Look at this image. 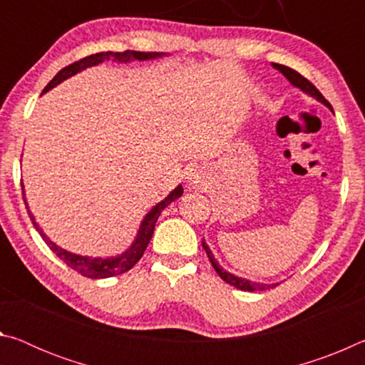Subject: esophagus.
<instances>
[{
    "mask_svg": "<svg viewBox=\"0 0 365 365\" xmlns=\"http://www.w3.org/2000/svg\"><path fill=\"white\" fill-rule=\"evenodd\" d=\"M190 188H200L205 185V174H202V169L200 165H191L187 169V177H185Z\"/></svg>",
    "mask_w": 365,
    "mask_h": 365,
    "instance_id": "34e87169",
    "label": "esophagus"
}]
</instances>
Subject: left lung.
I'll list each match as a JSON object with an SVG mask.
<instances>
[{
	"instance_id": "1",
	"label": "left lung",
	"mask_w": 365,
	"mask_h": 365,
	"mask_svg": "<svg viewBox=\"0 0 365 365\" xmlns=\"http://www.w3.org/2000/svg\"><path fill=\"white\" fill-rule=\"evenodd\" d=\"M274 67H275V69H279L283 73V76H285L289 80V83H293L294 86H298L299 90L304 91V93L311 95L312 98H316L317 101L324 103L327 108L331 109V104L325 100L324 95L320 93V91L316 88V86H314L311 82H309L306 77H302L299 72L293 71L292 67H287V66H282V64H275V63H274ZM202 248H205L206 255L209 257V261H211L215 272H217L220 279L224 280V282H227L228 285H232V287L238 288V289H243V292H264V289H269V288H274V287L279 285V283H270V285H267V283H256V282H250V280H246V279H240V277L233 275V274H230V272H227V270H224V269L220 267V265L217 264V261H215V257H214V255L211 252V250H209V246L205 243V240H202Z\"/></svg>"
}]
</instances>
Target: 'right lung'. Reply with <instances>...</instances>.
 <instances>
[{
  "label": "right lung",
  "mask_w": 365,
  "mask_h": 365,
  "mask_svg": "<svg viewBox=\"0 0 365 365\" xmlns=\"http://www.w3.org/2000/svg\"><path fill=\"white\" fill-rule=\"evenodd\" d=\"M159 56H163V54L145 53V51H130V49H127V51H123V53L106 51V53L90 54V56H86V58L80 59V61H76V63H72L69 66H66L64 69H61L56 73V76L53 77L51 82H49L45 86L43 93H46L48 90H51L53 86H56L58 83L63 82V80L76 76L77 72L86 69V67L100 64V63H103V61L113 59V61H119V63H130V61H133V59L146 61V59H154V58H159ZM182 193H183L182 185H178V187L174 191H172V193L168 197H165V200L158 202V205L146 214V217L143 219V222H141L138 235H137V238H135L133 245L125 252H122V255L114 256V257H86V256L73 255V252H69V251H66L63 248H59L58 245H54L51 240L46 237L45 232H43L41 228L38 227V224H36L35 217L32 215V212H30V209L27 206V201L24 200V202H26L29 217H30V220H32V224L36 228V232L40 233V237L45 240V243L49 246V250H51L54 255H56L61 259V261L66 262L71 269L78 272L80 275L88 277V279H108V277H115V275L123 274V272L130 270L133 265L140 261L141 256H143L145 250H146L148 243H150V240L153 237L154 225H156L158 217L160 215V212H163V209L165 206H169L172 201H175L177 197H180ZM22 197H26V195H24V187H22Z\"/></svg>",
  "instance_id": "right-lung-1"
}]
</instances>
